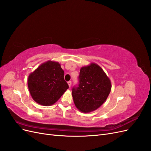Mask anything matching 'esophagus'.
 I'll list each match as a JSON object with an SVG mask.
<instances>
[{
  "mask_svg": "<svg viewBox=\"0 0 151 151\" xmlns=\"http://www.w3.org/2000/svg\"><path fill=\"white\" fill-rule=\"evenodd\" d=\"M68 86H69L70 87V86H71V84H72V82L70 81H68Z\"/></svg>",
  "mask_w": 151,
  "mask_h": 151,
  "instance_id": "obj_1",
  "label": "esophagus"
}]
</instances>
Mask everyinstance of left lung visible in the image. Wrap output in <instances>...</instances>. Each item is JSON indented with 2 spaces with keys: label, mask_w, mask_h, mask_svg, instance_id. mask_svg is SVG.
Masks as SVG:
<instances>
[{
  "label": "left lung",
  "mask_w": 151,
  "mask_h": 151,
  "mask_svg": "<svg viewBox=\"0 0 151 151\" xmlns=\"http://www.w3.org/2000/svg\"><path fill=\"white\" fill-rule=\"evenodd\" d=\"M79 80L78 87H74L72 93L76 108L83 113L96 110L106 101L110 93V80L95 63L81 67Z\"/></svg>",
  "instance_id": "1"
}]
</instances>
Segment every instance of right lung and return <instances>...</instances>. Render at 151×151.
Wrapping results in <instances>:
<instances>
[{"label":"right lung","instance_id":"obj_1","mask_svg":"<svg viewBox=\"0 0 151 151\" xmlns=\"http://www.w3.org/2000/svg\"><path fill=\"white\" fill-rule=\"evenodd\" d=\"M28 86L32 98L43 106L55 103L68 88L60 64L51 60L41 64L31 73Z\"/></svg>","mask_w":151,"mask_h":151}]
</instances>
